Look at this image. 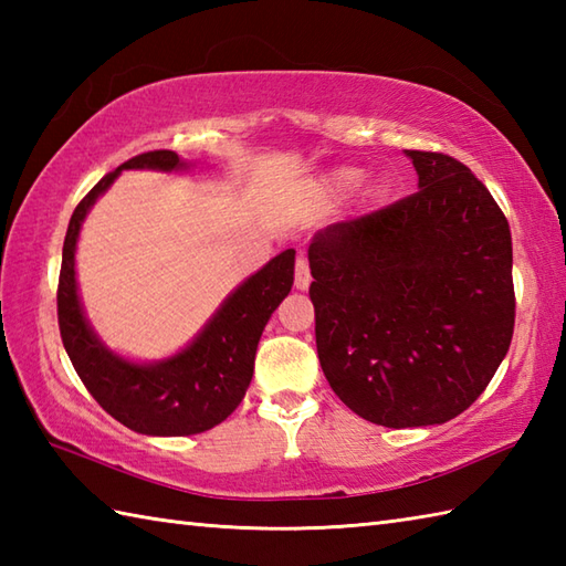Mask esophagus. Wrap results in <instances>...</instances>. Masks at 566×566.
Returning a JSON list of instances; mask_svg holds the SVG:
<instances>
[{
  "label": "esophagus",
  "mask_w": 566,
  "mask_h": 566,
  "mask_svg": "<svg viewBox=\"0 0 566 566\" xmlns=\"http://www.w3.org/2000/svg\"><path fill=\"white\" fill-rule=\"evenodd\" d=\"M308 284H311L308 262H306V258H298V260H296V272H294V286H296V290L306 292Z\"/></svg>",
  "instance_id": "obj_1"
}]
</instances>
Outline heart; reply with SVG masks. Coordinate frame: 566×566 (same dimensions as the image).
<instances>
[{"label": "heart", "mask_w": 566, "mask_h": 566, "mask_svg": "<svg viewBox=\"0 0 566 566\" xmlns=\"http://www.w3.org/2000/svg\"><path fill=\"white\" fill-rule=\"evenodd\" d=\"M359 182H363V170H357V167H338V170L323 177V189H326L328 195L343 197L357 189Z\"/></svg>", "instance_id": "obj_1"}]
</instances>
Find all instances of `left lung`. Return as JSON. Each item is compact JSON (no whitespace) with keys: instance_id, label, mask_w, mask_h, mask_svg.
I'll use <instances>...</instances> for the list:
<instances>
[{"instance_id":"8db88e82","label":"left lung","mask_w":566,"mask_h":566,"mask_svg":"<svg viewBox=\"0 0 566 566\" xmlns=\"http://www.w3.org/2000/svg\"><path fill=\"white\" fill-rule=\"evenodd\" d=\"M418 191L308 245L321 369L369 423H448L482 394L515 323L506 216L467 165L406 150Z\"/></svg>"}]
</instances>
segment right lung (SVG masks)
Segmentation results:
<instances>
[{
    "label": "right lung",
    "mask_w": 566,
    "mask_h": 566,
    "mask_svg": "<svg viewBox=\"0 0 566 566\" xmlns=\"http://www.w3.org/2000/svg\"><path fill=\"white\" fill-rule=\"evenodd\" d=\"M187 167L172 150H150L102 177L72 211L60 264L57 326L70 363L104 411L143 436H197L231 416L250 387L260 335L294 284L296 250L290 248L248 276L197 338L163 363H130L97 338L82 314L75 280L84 216L122 170L177 172Z\"/></svg>",
    "instance_id": "1"
}]
</instances>
